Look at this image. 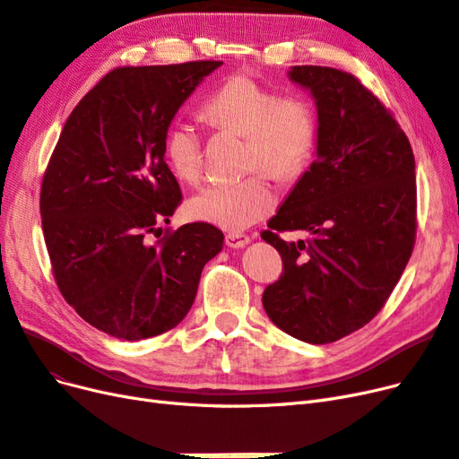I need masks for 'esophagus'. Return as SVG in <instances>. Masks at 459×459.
Masks as SVG:
<instances>
[{"mask_svg": "<svg viewBox=\"0 0 459 459\" xmlns=\"http://www.w3.org/2000/svg\"><path fill=\"white\" fill-rule=\"evenodd\" d=\"M249 242V236L242 232H229L225 234V244L229 247H244Z\"/></svg>", "mask_w": 459, "mask_h": 459, "instance_id": "esophagus-1", "label": "esophagus"}]
</instances>
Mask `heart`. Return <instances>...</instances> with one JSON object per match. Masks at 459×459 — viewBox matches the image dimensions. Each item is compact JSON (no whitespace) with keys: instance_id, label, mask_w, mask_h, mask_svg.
<instances>
[{"instance_id":"b5f03b06","label":"heart","mask_w":459,"mask_h":459,"mask_svg":"<svg viewBox=\"0 0 459 459\" xmlns=\"http://www.w3.org/2000/svg\"><path fill=\"white\" fill-rule=\"evenodd\" d=\"M202 112L212 127L246 137V169L255 173L202 190L188 202V215L227 230L247 229L276 208V192L264 172L288 183L307 171L318 139L316 112L305 97H282L247 74H234L217 87ZM164 152L181 183L202 181L204 137L195 126L173 122Z\"/></svg>"}]
</instances>
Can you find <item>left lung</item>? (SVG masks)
Segmentation results:
<instances>
[{"label": "left lung", "mask_w": 459, "mask_h": 459, "mask_svg": "<svg viewBox=\"0 0 459 459\" xmlns=\"http://www.w3.org/2000/svg\"><path fill=\"white\" fill-rule=\"evenodd\" d=\"M288 76L316 100V160L261 232L282 257L263 307L282 332L324 345L366 326L406 269L418 229L416 160L393 112L351 72L307 65ZM293 230L309 236L279 238Z\"/></svg>", "instance_id": "obj_1"}]
</instances>
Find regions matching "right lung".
I'll return each mask as SVG.
<instances>
[{"mask_svg": "<svg viewBox=\"0 0 459 459\" xmlns=\"http://www.w3.org/2000/svg\"><path fill=\"white\" fill-rule=\"evenodd\" d=\"M221 65L110 70L68 116L43 173L39 213L55 282L112 337L139 342L175 328L195 303L204 264L223 247L210 223L160 229L183 200L164 160L166 131Z\"/></svg>", "mask_w": 459, "mask_h": 459, "instance_id": "1", "label": "right lung"}]
</instances>
